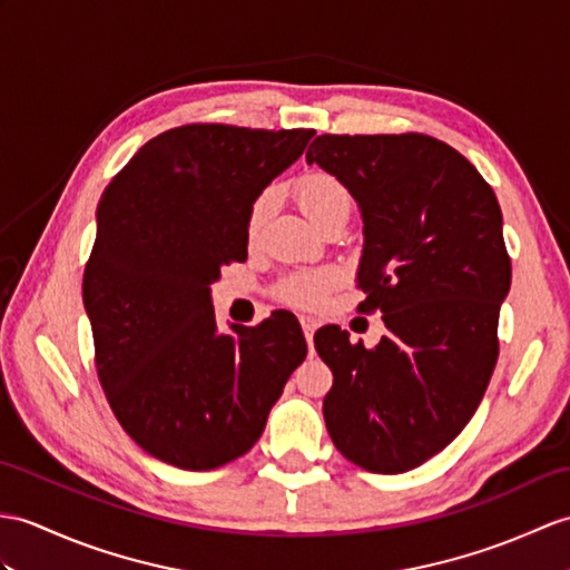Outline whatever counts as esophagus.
<instances>
[{"instance_id":"34e87169","label":"esophagus","mask_w":570,"mask_h":570,"mask_svg":"<svg viewBox=\"0 0 570 570\" xmlns=\"http://www.w3.org/2000/svg\"><path fill=\"white\" fill-rule=\"evenodd\" d=\"M301 327H303V335H306V342H308V345H313V335H315V327H317V323H315V321H311V317H303V321H301Z\"/></svg>"}]
</instances>
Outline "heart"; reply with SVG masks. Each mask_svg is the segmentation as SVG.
I'll list each match as a JSON object with an SVG mask.
<instances>
[{"mask_svg":"<svg viewBox=\"0 0 570 570\" xmlns=\"http://www.w3.org/2000/svg\"><path fill=\"white\" fill-rule=\"evenodd\" d=\"M296 198L306 216L315 223L323 225L330 218L350 216L352 210V194L335 175L330 171H308L301 177L296 187ZM272 208V191H262L247 214V237L257 240L264 223H267ZM337 274L333 269H317V272H298L291 274L288 279L279 286V298L298 308H315L321 306L325 298V291L335 284Z\"/></svg>","mask_w":570,"mask_h":570,"instance_id":"1","label":"heart"}]
</instances>
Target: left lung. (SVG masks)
<instances>
[{
    "label": "left lung",
    "mask_w": 570,
    "mask_h": 570,
    "mask_svg": "<svg viewBox=\"0 0 570 570\" xmlns=\"http://www.w3.org/2000/svg\"><path fill=\"white\" fill-rule=\"evenodd\" d=\"M306 160L362 208L356 311H379L389 330L372 350L337 325L317 330L333 372L325 425L352 464L403 473L466 428L493 376L512 279L498 198L464 155L425 134H325Z\"/></svg>",
    "instance_id": "1"
}]
</instances>
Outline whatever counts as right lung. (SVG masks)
I'll use <instances>...</instances> for the list:
<instances>
[{"label":"right lung","instance_id":"1","mask_svg":"<svg viewBox=\"0 0 570 570\" xmlns=\"http://www.w3.org/2000/svg\"><path fill=\"white\" fill-rule=\"evenodd\" d=\"M313 128L165 130L104 189L82 296L116 420L150 456L210 471L243 456L308 347L291 313L220 335L210 284L247 259V214Z\"/></svg>","mask_w":570,"mask_h":570}]
</instances>
